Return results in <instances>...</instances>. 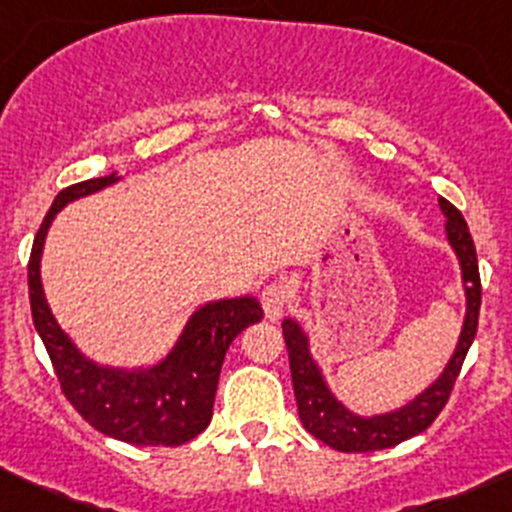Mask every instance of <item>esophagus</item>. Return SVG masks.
I'll list each match as a JSON object with an SVG mask.
<instances>
[{"mask_svg": "<svg viewBox=\"0 0 512 512\" xmlns=\"http://www.w3.org/2000/svg\"><path fill=\"white\" fill-rule=\"evenodd\" d=\"M261 305L268 320H278L288 305V288L283 283H268L261 291Z\"/></svg>", "mask_w": 512, "mask_h": 512, "instance_id": "obj_1", "label": "esophagus"}]
</instances>
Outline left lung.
I'll list each match as a JSON object with an SVG mask.
<instances>
[{
    "mask_svg": "<svg viewBox=\"0 0 512 512\" xmlns=\"http://www.w3.org/2000/svg\"><path fill=\"white\" fill-rule=\"evenodd\" d=\"M439 207L446 217V239H449L453 254L461 266L463 291H466V318H463L461 335H458L456 350L451 360L446 362L444 372L429 384L421 394H416L412 402L394 412L362 416L347 409L335 397L333 389L325 382L323 370L310 355V342L298 320H283V337H286L288 360H291L293 392L298 402V416L303 421L305 431L328 444L330 449L342 453H365L397 446L402 441L412 439L434 424L436 416L446 407L451 397V389L461 372L466 352L471 347L478 330V310H481V276H478L476 246H473L471 231L466 219L461 217L451 202L439 197Z\"/></svg>",
    "mask_w": 512,
    "mask_h": 512,
    "instance_id": "1",
    "label": "left lung"
}]
</instances>
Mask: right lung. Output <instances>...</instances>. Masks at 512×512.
<instances>
[{"label": "right lung", "mask_w": 512, "mask_h": 512, "mask_svg": "<svg viewBox=\"0 0 512 512\" xmlns=\"http://www.w3.org/2000/svg\"><path fill=\"white\" fill-rule=\"evenodd\" d=\"M118 172L86 179L56 194L36 231L29 258V300L34 328L44 340L63 394L98 429L135 446H179L202 434L212 421L221 362L234 337L263 318L251 295L212 300L194 310L182 335L157 365L123 370L98 365L61 330L41 286V251L56 214L76 199L118 182Z\"/></svg>", "instance_id": "1"}]
</instances>
